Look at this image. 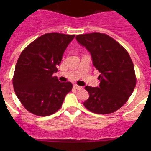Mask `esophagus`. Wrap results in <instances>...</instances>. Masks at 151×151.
I'll return each instance as SVG.
<instances>
[{
  "label": "esophagus",
  "mask_w": 151,
  "mask_h": 151,
  "mask_svg": "<svg viewBox=\"0 0 151 151\" xmlns=\"http://www.w3.org/2000/svg\"><path fill=\"white\" fill-rule=\"evenodd\" d=\"M73 87H74V88L77 89V90H81V89L82 88V87H81V86H78V85H73Z\"/></svg>",
  "instance_id": "esophagus-1"
}]
</instances>
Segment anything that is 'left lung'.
Returning <instances> with one entry per match:
<instances>
[{"instance_id": "8db88e82", "label": "left lung", "mask_w": 151, "mask_h": 151, "mask_svg": "<svg viewBox=\"0 0 151 151\" xmlns=\"http://www.w3.org/2000/svg\"><path fill=\"white\" fill-rule=\"evenodd\" d=\"M76 38L90 52L93 65L101 73L98 87H85L89 98L84 106L97 114L116 111L128 101L136 85L134 64L129 53L103 33L78 35Z\"/></svg>"}]
</instances>
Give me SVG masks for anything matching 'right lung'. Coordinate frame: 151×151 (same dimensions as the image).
I'll return each instance as SVG.
<instances>
[{
    "instance_id": "1",
    "label": "right lung",
    "mask_w": 151,
    "mask_h": 151,
    "mask_svg": "<svg viewBox=\"0 0 151 151\" xmlns=\"http://www.w3.org/2000/svg\"><path fill=\"white\" fill-rule=\"evenodd\" d=\"M75 35L47 33L22 50L16 64L13 85L18 99L28 111L47 116L59 110L71 91V82H60L53 74Z\"/></svg>"
}]
</instances>
